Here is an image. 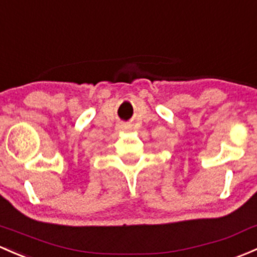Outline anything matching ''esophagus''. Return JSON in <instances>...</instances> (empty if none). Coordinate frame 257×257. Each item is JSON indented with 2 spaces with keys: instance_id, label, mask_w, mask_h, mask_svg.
<instances>
[{
  "instance_id": "1",
  "label": "esophagus",
  "mask_w": 257,
  "mask_h": 257,
  "mask_svg": "<svg viewBox=\"0 0 257 257\" xmlns=\"http://www.w3.org/2000/svg\"><path fill=\"white\" fill-rule=\"evenodd\" d=\"M119 128H120V129H125L126 126H125V125H119Z\"/></svg>"
}]
</instances>
